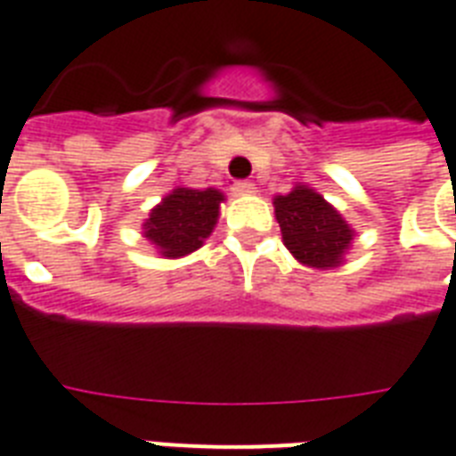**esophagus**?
<instances>
[{
	"label": "esophagus",
	"mask_w": 456,
	"mask_h": 456,
	"mask_svg": "<svg viewBox=\"0 0 456 456\" xmlns=\"http://www.w3.org/2000/svg\"><path fill=\"white\" fill-rule=\"evenodd\" d=\"M232 193L234 195H254L256 185L248 183V181H234V183H232Z\"/></svg>",
	"instance_id": "esophagus-1"
}]
</instances>
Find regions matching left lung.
Here are the masks:
<instances>
[{
	"instance_id": "8db88e82",
	"label": "left lung",
	"mask_w": 456,
	"mask_h": 456,
	"mask_svg": "<svg viewBox=\"0 0 456 456\" xmlns=\"http://www.w3.org/2000/svg\"><path fill=\"white\" fill-rule=\"evenodd\" d=\"M282 244L297 263L316 271H331L346 263L355 229L331 202L305 183L273 198Z\"/></svg>"
}]
</instances>
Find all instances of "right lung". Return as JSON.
<instances>
[{
  "label": "right lung",
  "mask_w": 456,
  "mask_h": 456,
  "mask_svg": "<svg viewBox=\"0 0 456 456\" xmlns=\"http://www.w3.org/2000/svg\"><path fill=\"white\" fill-rule=\"evenodd\" d=\"M227 200L217 188H174L150 210L142 237L161 258H183L198 251L219 219V205Z\"/></svg>",
  "instance_id": "1"
}]
</instances>
